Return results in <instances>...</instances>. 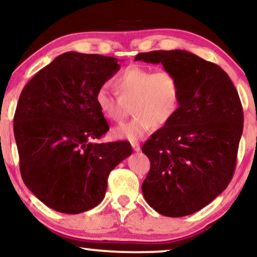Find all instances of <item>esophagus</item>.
Returning <instances> with one entry per match:
<instances>
[{
  "label": "esophagus",
  "instance_id": "34e87169",
  "mask_svg": "<svg viewBox=\"0 0 257 257\" xmlns=\"http://www.w3.org/2000/svg\"><path fill=\"white\" fill-rule=\"evenodd\" d=\"M131 145H132V149L135 150L136 152H139V151H141V145H139V143H137V142H132V143H131Z\"/></svg>",
  "mask_w": 257,
  "mask_h": 257
}]
</instances>
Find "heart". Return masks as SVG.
Returning <instances> with one entry per match:
<instances>
[{
	"label": "heart",
	"mask_w": 257,
	"mask_h": 257,
	"mask_svg": "<svg viewBox=\"0 0 257 257\" xmlns=\"http://www.w3.org/2000/svg\"><path fill=\"white\" fill-rule=\"evenodd\" d=\"M112 95L106 87L95 93V102L106 120L120 122L132 107L131 120L113 128L116 139L138 141L153 126L168 125L177 114L182 88L178 76L170 71L155 72L151 68L132 65L115 76Z\"/></svg>",
	"instance_id": "obj_1"
}]
</instances>
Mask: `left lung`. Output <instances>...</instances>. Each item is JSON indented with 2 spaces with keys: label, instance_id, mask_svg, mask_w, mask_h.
<instances>
[{
  "label": "left lung",
  "instance_id": "1",
  "mask_svg": "<svg viewBox=\"0 0 257 257\" xmlns=\"http://www.w3.org/2000/svg\"><path fill=\"white\" fill-rule=\"evenodd\" d=\"M136 61L162 63L181 82L177 114L143 145L151 168L142 191L148 204L169 217L197 212L230 183L235 172L243 109L229 75L192 53H139Z\"/></svg>",
  "mask_w": 257,
  "mask_h": 257
}]
</instances>
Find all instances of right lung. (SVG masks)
Masks as SVG:
<instances>
[{
	"label": "right lung",
	"mask_w": 257,
	"mask_h": 257,
	"mask_svg": "<svg viewBox=\"0 0 257 257\" xmlns=\"http://www.w3.org/2000/svg\"><path fill=\"white\" fill-rule=\"evenodd\" d=\"M119 68L111 56L67 52L22 89L14 115L20 171L55 211L80 214L98 205L109 172L132 153L128 142H93L109 130L95 93Z\"/></svg>",
	"instance_id": "add662e5"
}]
</instances>
